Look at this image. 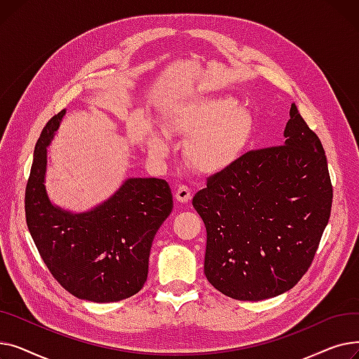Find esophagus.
I'll list each match as a JSON object with an SVG mask.
<instances>
[{
	"mask_svg": "<svg viewBox=\"0 0 359 359\" xmlns=\"http://www.w3.org/2000/svg\"><path fill=\"white\" fill-rule=\"evenodd\" d=\"M176 199L179 201V202H187V201H191L192 199V191H191V187L189 186H186V184H180L177 189H176Z\"/></svg>",
	"mask_w": 359,
	"mask_h": 359,
	"instance_id": "34e87169",
	"label": "esophagus"
}]
</instances>
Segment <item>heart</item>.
<instances>
[{
  "instance_id": "heart-1",
  "label": "heart",
  "mask_w": 359,
  "mask_h": 359,
  "mask_svg": "<svg viewBox=\"0 0 359 359\" xmlns=\"http://www.w3.org/2000/svg\"><path fill=\"white\" fill-rule=\"evenodd\" d=\"M173 134L191 137L186 158L201 172H219L246 151L253 138V118L231 97H205L176 107L167 121ZM157 154L165 153L161 138L151 140Z\"/></svg>"
}]
</instances>
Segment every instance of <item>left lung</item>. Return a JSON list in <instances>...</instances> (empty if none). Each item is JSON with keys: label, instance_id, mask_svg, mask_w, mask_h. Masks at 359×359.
I'll use <instances>...</instances> for the list:
<instances>
[{"label": "left lung", "instance_id": "8db88e82", "mask_svg": "<svg viewBox=\"0 0 359 359\" xmlns=\"http://www.w3.org/2000/svg\"><path fill=\"white\" fill-rule=\"evenodd\" d=\"M285 144L249 151L194 196L206 227L205 276L224 295L260 301L306 275L330 218L327 158L295 104Z\"/></svg>", "mask_w": 359, "mask_h": 359}]
</instances>
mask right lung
<instances>
[{
	"label": "right lung",
	"mask_w": 359,
	"mask_h": 359,
	"mask_svg": "<svg viewBox=\"0 0 359 359\" xmlns=\"http://www.w3.org/2000/svg\"><path fill=\"white\" fill-rule=\"evenodd\" d=\"M65 110L52 116L34 147L25 211L30 236L46 268L74 297L115 303L141 291L153 240L173 210L163 179H129L121 189L84 214L53 206L45 189L46 147Z\"/></svg>",
	"instance_id": "right-lung-1"
}]
</instances>
